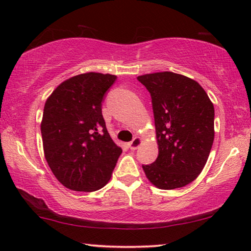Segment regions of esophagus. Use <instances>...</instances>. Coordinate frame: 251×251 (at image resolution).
Masks as SVG:
<instances>
[{"label": "esophagus", "instance_id": "1", "mask_svg": "<svg viewBox=\"0 0 251 251\" xmlns=\"http://www.w3.org/2000/svg\"><path fill=\"white\" fill-rule=\"evenodd\" d=\"M141 144H142V138L141 137H135L133 141H131L129 144H128V146H129V148L130 150H136V148L137 147H139L141 146Z\"/></svg>", "mask_w": 251, "mask_h": 251}]
</instances>
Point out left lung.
Listing matches in <instances>:
<instances>
[{
    "label": "left lung",
    "instance_id": "1",
    "mask_svg": "<svg viewBox=\"0 0 251 251\" xmlns=\"http://www.w3.org/2000/svg\"><path fill=\"white\" fill-rule=\"evenodd\" d=\"M151 93L158 157L143 165L145 175L159 189L190 184L205 167L214 143V104L196 80L159 72L138 76Z\"/></svg>",
    "mask_w": 251,
    "mask_h": 251
}]
</instances>
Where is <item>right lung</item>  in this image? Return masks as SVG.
<instances>
[{
	"label": "right lung",
	"instance_id": "obj_1",
	"mask_svg": "<svg viewBox=\"0 0 251 251\" xmlns=\"http://www.w3.org/2000/svg\"><path fill=\"white\" fill-rule=\"evenodd\" d=\"M117 77L84 73L64 80L45 101L41 133L45 159L56 179L75 192L107 184L122 154L101 115V101Z\"/></svg>",
	"mask_w": 251,
	"mask_h": 251
}]
</instances>
